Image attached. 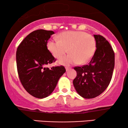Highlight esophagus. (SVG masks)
Masks as SVG:
<instances>
[{"label": "esophagus", "instance_id": "esophagus-1", "mask_svg": "<svg viewBox=\"0 0 128 128\" xmlns=\"http://www.w3.org/2000/svg\"><path fill=\"white\" fill-rule=\"evenodd\" d=\"M70 69H70V68H68V67L66 68V72H68V71L69 70H70Z\"/></svg>", "mask_w": 128, "mask_h": 128}]
</instances>
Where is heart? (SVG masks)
<instances>
[{"mask_svg":"<svg viewBox=\"0 0 128 128\" xmlns=\"http://www.w3.org/2000/svg\"><path fill=\"white\" fill-rule=\"evenodd\" d=\"M59 40L52 39L47 47L55 58L60 59L68 52L69 54L59 61L60 64L70 65L79 62L86 64L93 56L96 42L92 35L79 31H65L58 36Z\"/></svg>","mask_w":128,"mask_h":128,"instance_id":"heart-1","label":"heart"}]
</instances>
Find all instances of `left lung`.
Returning a JSON list of instances; mask_svg holds the SVG:
<instances>
[{
    "mask_svg": "<svg viewBox=\"0 0 128 128\" xmlns=\"http://www.w3.org/2000/svg\"><path fill=\"white\" fill-rule=\"evenodd\" d=\"M96 50L88 64L75 67L77 76L73 83L79 95L93 98L106 90L112 76L115 54L111 45L100 35H94Z\"/></svg>",
    "mask_w": 128,
    "mask_h": 128,
    "instance_id": "obj_1",
    "label": "left lung"
}]
</instances>
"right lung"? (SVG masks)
Here are the masks:
<instances>
[{"label": "right lung", "instance_id": "obj_1", "mask_svg": "<svg viewBox=\"0 0 128 128\" xmlns=\"http://www.w3.org/2000/svg\"><path fill=\"white\" fill-rule=\"evenodd\" d=\"M53 31L38 30L28 35L17 49L16 62L19 78L24 88L33 97H48L65 73L64 66L50 69L47 64L55 59L47 48V42Z\"/></svg>", "mask_w": 128, "mask_h": 128}]
</instances>
